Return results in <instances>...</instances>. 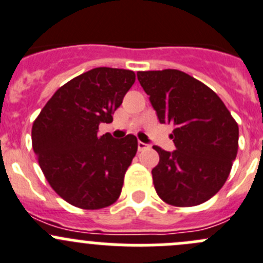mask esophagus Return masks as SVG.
<instances>
[{"label": "esophagus", "instance_id": "1", "mask_svg": "<svg viewBox=\"0 0 263 263\" xmlns=\"http://www.w3.org/2000/svg\"><path fill=\"white\" fill-rule=\"evenodd\" d=\"M147 148H149V144L143 143V142H141V141L138 142V149H139V151H143V149H147Z\"/></svg>", "mask_w": 263, "mask_h": 263}]
</instances>
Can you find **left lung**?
I'll list each match as a JSON object with an SVG mask.
<instances>
[{"label": "left lung", "mask_w": 263, "mask_h": 263, "mask_svg": "<svg viewBox=\"0 0 263 263\" xmlns=\"http://www.w3.org/2000/svg\"><path fill=\"white\" fill-rule=\"evenodd\" d=\"M161 124H173L176 149L155 146V190L167 204L194 206L213 197L236 159L239 126L206 85L178 69L137 72Z\"/></svg>", "instance_id": "left-lung-1"}]
</instances>
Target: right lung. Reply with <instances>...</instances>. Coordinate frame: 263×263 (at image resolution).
<instances>
[{
	"label": "right lung",
	"mask_w": 263,
	"mask_h": 263,
	"mask_svg": "<svg viewBox=\"0 0 263 263\" xmlns=\"http://www.w3.org/2000/svg\"><path fill=\"white\" fill-rule=\"evenodd\" d=\"M136 81L129 69H90L64 84L32 126L40 167L57 194L77 208L102 209L121 194L124 176L138 149L136 136H99Z\"/></svg>",
	"instance_id": "right-lung-1"
}]
</instances>
